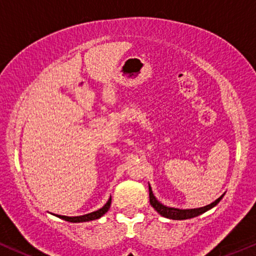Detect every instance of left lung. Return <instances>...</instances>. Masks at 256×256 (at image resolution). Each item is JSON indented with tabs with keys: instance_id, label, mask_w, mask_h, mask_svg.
Here are the masks:
<instances>
[{
	"instance_id": "left-lung-1",
	"label": "left lung",
	"mask_w": 256,
	"mask_h": 256,
	"mask_svg": "<svg viewBox=\"0 0 256 256\" xmlns=\"http://www.w3.org/2000/svg\"><path fill=\"white\" fill-rule=\"evenodd\" d=\"M148 196H150V204L154 206V210H156L158 214H160L162 216H164V218H171V220H188V218H196V216L208 212L209 209L214 208L220 200H222V197L224 196V194H223L222 196H220L215 202L210 203V204L206 206H202V208H195V209H177V208H171V206L162 204L160 200L154 197L150 184H148Z\"/></svg>"
}]
</instances>
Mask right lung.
Here are the masks:
<instances>
[{"label":"right lung","instance_id":"1","mask_svg":"<svg viewBox=\"0 0 256 256\" xmlns=\"http://www.w3.org/2000/svg\"><path fill=\"white\" fill-rule=\"evenodd\" d=\"M111 197H110L108 202H106V204L102 206V208H100L99 210H96V212H90V214H86V215H82V216H62V215H56L58 218L64 220V221H68V222H73V223H79V222H88V221H93V220H96V218H100L102 215L106 214L108 212V210L110 209V206H111Z\"/></svg>","mask_w":256,"mask_h":256}]
</instances>
